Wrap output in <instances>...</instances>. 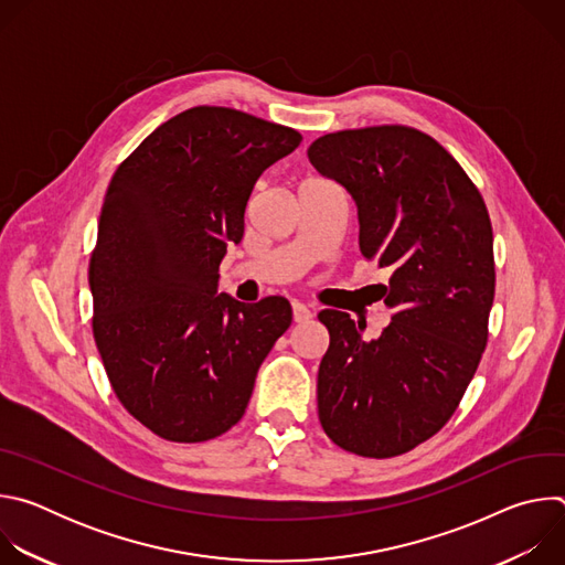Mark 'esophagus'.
I'll return each mask as SVG.
<instances>
[{"label": "esophagus", "instance_id": "34e87169", "mask_svg": "<svg viewBox=\"0 0 565 565\" xmlns=\"http://www.w3.org/2000/svg\"><path fill=\"white\" fill-rule=\"evenodd\" d=\"M290 308H292V319L297 321V324H303V321H308L312 317L310 308L306 303H301V301H292Z\"/></svg>", "mask_w": 565, "mask_h": 565}]
</instances>
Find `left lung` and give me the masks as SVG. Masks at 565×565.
I'll use <instances>...</instances> for the list:
<instances>
[{
	"label": "left lung",
	"instance_id": "8db88e82",
	"mask_svg": "<svg viewBox=\"0 0 565 565\" xmlns=\"http://www.w3.org/2000/svg\"><path fill=\"white\" fill-rule=\"evenodd\" d=\"M315 170L358 207L360 253L391 273V324L364 340L349 312L321 310L331 344L317 373L327 436L369 458L399 456L445 427L488 344L494 236L480 192L431 136L399 125L327 134Z\"/></svg>",
	"mask_w": 565,
	"mask_h": 565
}]
</instances>
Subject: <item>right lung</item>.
Returning <instances> with one entry per match:
<instances>
[{
	"instance_id": "obj_1",
	"label": "right lung",
	"mask_w": 565,
	"mask_h": 565,
	"mask_svg": "<svg viewBox=\"0 0 565 565\" xmlns=\"http://www.w3.org/2000/svg\"><path fill=\"white\" fill-rule=\"evenodd\" d=\"M301 142L225 107L156 127L116 170L89 266L94 338L122 407L156 436L203 443L246 414L290 303L218 295L259 177Z\"/></svg>"
}]
</instances>
